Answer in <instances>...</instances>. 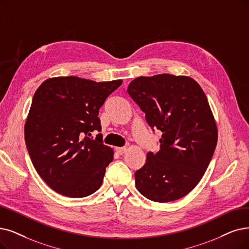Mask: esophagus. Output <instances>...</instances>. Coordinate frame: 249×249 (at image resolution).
Instances as JSON below:
<instances>
[{
  "label": "esophagus",
  "mask_w": 249,
  "mask_h": 249,
  "mask_svg": "<svg viewBox=\"0 0 249 249\" xmlns=\"http://www.w3.org/2000/svg\"><path fill=\"white\" fill-rule=\"evenodd\" d=\"M126 147H116L115 148V151L118 153V154H121V155H123L124 153H125L126 152Z\"/></svg>",
  "instance_id": "obj_1"
}]
</instances>
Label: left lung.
<instances>
[{"mask_svg":"<svg viewBox=\"0 0 249 249\" xmlns=\"http://www.w3.org/2000/svg\"><path fill=\"white\" fill-rule=\"evenodd\" d=\"M126 92L153 132H162L159 151L135 173L138 191L156 202L180 199L199 183L216 146L207 98L193 78L168 73L137 77Z\"/></svg>","mask_w":249,"mask_h":249,"instance_id":"8db88e82","label":"left lung"}]
</instances>
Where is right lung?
I'll return each mask as SVG.
<instances>
[{"label":"right lung","mask_w":249,"mask_h":249,"mask_svg":"<svg viewBox=\"0 0 249 249\" xmlns=\"http://www.w3.org/2000/svg\"><path fill=\"white\" fill-rule=\"evenodd\" d=\"M123 84L96 83L77 76L45 81L36 91L24 126L27 151L36 171L57 193L73 198L102 185L113 150L103 144L99 109Z\"/></svg>","instance_id":"1"}]
</instances>
